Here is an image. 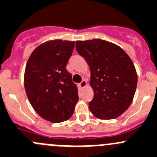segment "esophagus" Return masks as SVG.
<instances>
[{"label": "esophagus", "mask_w": 157, "mask_h": 157, "mask_svg": "<svg viewBox=\"0 0 157 157\" xmlns=\"http://www.w3.org/2000/svg\"><path fill=\"white\" fill-rule=\"evenodd\" d=\"M86 85H87V83H86V80H82L81 82H80V84H79V86L80 87V88H83V87H85V86H86Z\"/></svg>", "instance_id": "esophagus-1"}]
</instances>
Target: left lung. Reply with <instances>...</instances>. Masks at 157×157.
Instances as JSON below:
<instances>
[{"label":"left lung","instance_id":"1","mask_svg":"<svg viewBox=\"0 0 157 157\" xmlns=\"http://www.w3.org/2000/svg\"><path fill=\"white\" fill-rule=\"evenodd\" d=\"M77 52L91 71L94 98L89 103L92 114L101 120L120 117L132 101L138 82L134 64L117 45L101 39L76 42Z\"/></svg>","mask_w":157,"mask_h":157}]
</instances>
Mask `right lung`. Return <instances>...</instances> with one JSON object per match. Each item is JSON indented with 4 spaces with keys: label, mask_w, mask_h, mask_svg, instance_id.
<instances>
[{
    "label": "right lung",
    "mask_w": 157,
    "mask_h": 157,
    "mask_svg": "<svg viewBox=\"0 0 157 157\" xmlns=\"http://www.w3.org/2000/svg\"><path fill=\"white\" fill-rule=\"evenodd\" d=\"M74 41L55 40L33 51L25 67L24 85L31 106L44 119L61 123L73 114L78 90L66 69Z\"/></svg>",
    "instance_id": "right-lung-1"
}]
</instances>
